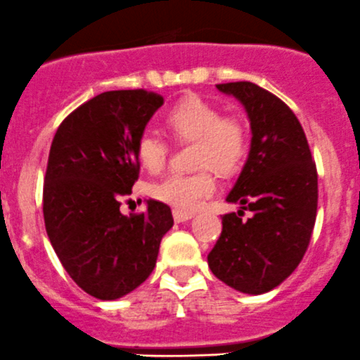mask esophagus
Wrapping results in <instances>:
<instances>
[{"label":"esophagus","mask_w":360,"mask_h":360,"mask_svg":"<svg viewBox=\"0 0 360 360\" xmlns=\"http://www.w3.org/2000/svg\"><path fill=\"white\" fill-rule=\"evenodd\" d=\"M173 219L175 222H187V220L194 219V213H188V212H180V210H173Z\"/></svg>","instance_id":"obj_1"}]
</instances>
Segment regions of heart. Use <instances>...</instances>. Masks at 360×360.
<instances>
[{
    "mask_svg": "<svg viewBox=\"0 0 360 360\" xmlns=\"http://www.w3.org/2000/svg\"><path fill=\"white\" fill-rule=\"evenodd\" d=\"M169 131L181 141H192V166L201 168L194 173H173L155 181L150 194L180 212H194L215 192L212 172L231 175L240 168L247 155V127L236 117H222L220 110L201 98L181 99L168 113ZM136 155L147 172L158 173L165 168L168 147L152 131L140 134Z\"/></svg>",
    "mask_w": 360,
    "mask_h": 360,
    "instance_id": "heart-1",
    "label": "heart"
}]
</instances>
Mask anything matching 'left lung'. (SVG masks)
Listing matches in <instances>:
<instances>
[{"instance_id": "left-lung-1", "label": "left lung", "mask_w": 360, "mask_h": 360, "mask_svg": "<svg viewBox=\"0 0 360 360\" xmlns=\"http://www.w3.org/2000/svg\"><path fill=\"white\" fill-rule=\"evenodd\" d=\"M243 105L250 120V150L222 217V234L208 254L213 275L243 294H264L297 268L316 217V168L292 110L252 82L217 85ZM252 212L243 221V210Z\"/></svg>"}]
</instances>
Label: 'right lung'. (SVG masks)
<instances>
[{
    "label": "right lung",
    "mask_w": 360,
    "mask_h": 360,
    "mask_svg": "<svg viewBox=\"0 0 360 360\" xmlns=\"http://www.w3.org/2000/svg\"><path fill=\"white\" fill-rule=\"evenodd\" d=\"M162 103L143 89L103 92L71 112L52 140L45 229L68 275L96 300H119L140 287L173 227L169 206L155 199L143 213H120V198L140 172L138 138Z\"/></svg>",
    "instance_id": "obj_1"
}]
</instances>
